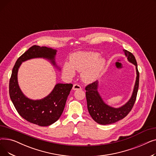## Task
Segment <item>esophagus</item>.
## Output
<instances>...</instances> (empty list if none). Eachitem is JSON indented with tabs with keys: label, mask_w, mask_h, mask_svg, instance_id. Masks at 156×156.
<instances>
[{
	"label": "esophagus",
	"mask_w": 156,
	"mask_h": 156,
	"mask_svg": "<svg viewBox=\"0 0 156 156\" xmlns=\"http://www.w3.org/2000/svg\"><path fill=\"white\" fill-rule=\"evenodd\" d=\"M81 88L79 85H78V84L73 85V90H81Z\"/></svg>",
	"instance_id": "esophagus-1"
}]
</instances>
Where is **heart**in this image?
<instances>
[{"label": "heart", "mask_w": 156, "mask_h": 156, "mask_svg": "<svg viewBox=\"0 0 156 156\" xmlns=\"http://www.w3.org/2000/svg\"><path fill=\"white\" fill-rule=\"evenodd\" d=\"M106 64L105 60L94 52H78L71 55L69 63L65 62L62 66L64 75L72 78L75 71L82 72L81 78L86 83H92L101 76Z\"/></svg>", "instance_id": "heart-1"}]
</instances>
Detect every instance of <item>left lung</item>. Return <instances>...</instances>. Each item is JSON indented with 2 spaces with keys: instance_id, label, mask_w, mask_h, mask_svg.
<instances>
[{
  "instance_id": "obj_1",
  "label": "left lung",
  "mask_w": 156,
  "mask_h": 156,
  "mask_svg": "<svg viewBox=\"0 0 156 156\" xmlns=\"http://www.w3.org/2000/svg\"><path fill=\"white\" fill-rule=\"evenodd\" d=\"M123 51L127 57L128 61L135 66L136 71V78L132 97L125 104L118 108H114L106 104L98 92V81L89 84L85 88L88 112L92 119L101 125L112 124L123 119L132 110L136 101L139 85V72L136 61L133 54L125 49H123Z\"/></svg>"
}]
</instances>
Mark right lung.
Segmentation results:
<instances>
[{
    "label": "right lung",
    "instance_id": "right-lung-1",
    "mask_svg": "<svg viewBox=\"0 0 156 156\" xmlns=\"http://www.w3.org/2000/svg\"><path fill=\"white\" fill-rule=\"evenodd\" d=\"M56 52L55 49L47 47H31L16 61L9 81V95L16 111L24 119L40 126H49L59 119L73 85L57 83L44 99L32 100L21 90L18 81V72L23 62L34 58L48 59L58 68L55 62Z\"/></svg>",
    "mask_w": 156,
    "mask_h": 156
}]
</instances>
